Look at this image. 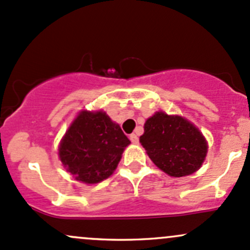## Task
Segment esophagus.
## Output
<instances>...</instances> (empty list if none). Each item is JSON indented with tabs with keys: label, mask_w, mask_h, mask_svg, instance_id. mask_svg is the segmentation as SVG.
<instances>
[{
	"label": "esophagus",
	"mask_w": 250,
	"mask_h": 250,
	"mask_svg": "<svg viewBox=\"0 0 250 250\" xmlns=\"http://www.w3.org/2000/svg\"><path fill=\"white\" fill-rule=\"evenodd\" d=\"M130 141L132 142V143L137 144L138 143V137H137V135H135V133H132V135H130Z\"/></svg>",
	"instance_id": "1"
}]
</instances>
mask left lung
<instances>
[{
  "label": "left lung",
  "instance_id": "8db88e82",
  "mask_svg": "<svg viewBox=\"0 0 250 250\" xmlns=\"http://www.w3.org/2000/svg\"><path fill=\"white\" fill-rule=\"evenodd\" d=\"M139 142L150 160L174 178L197 171L208 147L199 128L180 115L165 112H156L146 120Z\"/></svg>",
  "mask_w": 250,
  "mask_h": 250
}]
</instances>
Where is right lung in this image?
<instances>
[{"instance_id": "1", "label": "right lung", "mask_w": 250, "mask_h": 250, "mask_svg": "<svg viewBox=\"0 0 250 250\" xmlns=\"http://www.w3.org/2000/svg\"><path fill=\"white\" fill-rule=\"evenodd\" d=\"M130 143L104 112L82 111L61 141L58 155L75 180L98 184L113 174Z\"/></svg>"}]
</instances>
